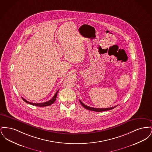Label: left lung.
<instances>
[{
	"label": "left lung",
	"mask_w": 152,
	"mask_h": 152,
	"mask_svg": "<svg viewBox=\"0 0 152 152\" xmlns=\"http://www.w3.org/2000/svg\"><path fill=\"white\" fill-rule=\"evenodd\" d=\"M81 104V105L84 107L85 108L87 109L88 110H92V111H95V112H102V111H106V110H110L112 109L115 108L117 106L113 107H111V108H93V107H88L87 105H86L84 104H83L81 101H80L79 100Z\"/></svg>",
	"instance_id": "obj_1"
}]
</instances>
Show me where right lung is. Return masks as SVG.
Masks as SVG:
<instances>
[{
  "label": "right lung",
  "mask_w": 152,
  "mask_h": 152,
  "mask_svg": "<svg viewBox=\"0 0 152 152\" xmlns=\"http://www.w3.org/2000/svg\"><path fill=\"white\" fill-rule=\"evenodd\" d=\"M58 92V90L56 92L55 94L53 96V97L51 99V100H50L49 101H47V102H43V103H33V102H31L26 100L23 97H22V99L25 101L26 102H27V103H28L29 104H31V105H35V106H37V107H47V106H49V105H50L51 104H52L55 101L56 99V97H57Z\"/></svg>",
  "instance_id": "right-lung-1"
}]
</instances>
